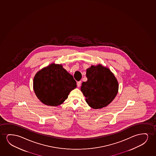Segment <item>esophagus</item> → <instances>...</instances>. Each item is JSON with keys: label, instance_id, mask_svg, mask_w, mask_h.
Listing matches in <instances>:
<instances>
[{"label": "esophagus", "instance_id": "esophagus-1", "mask_svg": "<svg viewBox=\"0 0 156 156\" xmlns=\"http://www.w3.org/2000/svg\"><path fill=\"white\" fill-rule=\"evenodd\" d=\"M81 81H78L77 82V86L78 87H79L80 86V85H81Z\"/></svg>", "mask_w": 156, "mask_h": 156}]
</instances>
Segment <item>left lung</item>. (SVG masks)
Returning <instances> with one entry per match:
<instances>
[{
	"label": "left lung",
	"instance_id": "8db88e82",
	"mask_svg": "<svg viewBox=\"0 0 156 156\" xmlns=\"http://www.w3.org/2000/svg\"><path fill=\"white\" fill-rule=\"evenodd\" d=\"M87 80L82 83L81 92L86 101L93 109H101L113 100L117 94L118 83L109 69L101 65L92 66L86 70Z\"/></svg>",
	"mask_w": 156,
	"mask_h": 156
}]
</instances>
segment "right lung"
Here are the masks:
<instances>
[{
  "mask_svg": "<svg viewBox=\"0 0 156 156\" xmlns=\"http://www.w3.org/2000/svg\"><path fill=\"white\" fill-rule=\"evenodd\" d=\"M34 90L45 105L58 106L68 98L77 83L62 65L51 64L38 71L34 79Z\"/></svg>",
  "mask_w": 156,
  "mask_h": 156,
  "instance_id": "add662e5",
  "label": "right lung"
}]
</instances>
